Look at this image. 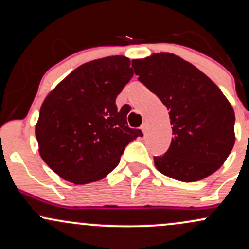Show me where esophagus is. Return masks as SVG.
Here are the masks:
<instances>
[{
    "label": "esophagus",
    "instance_id": "34e87169",
    "mask_svg": "<svg viewBox=\"0 0 249 249\" xmlns=\"http://www.w3.org/2000/svg\"><path fill=\"white\" fill-rule=\"evenodd\" d=\"M141 130L142 131V132H144V134H145V133H146V130H147V125H146V124H145V123H144V124H142V126H141Z\"/></svg>",
    "mask_w": 249,
    "mask_h": 249
}]
</instances>
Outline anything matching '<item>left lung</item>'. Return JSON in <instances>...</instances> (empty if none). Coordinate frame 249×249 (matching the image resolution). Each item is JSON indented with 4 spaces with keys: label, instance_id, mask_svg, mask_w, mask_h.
<instances>
[{
    "label": "left lung",
    "instance_id": "left-lung-1",
    "mask_svg": "<svg viewBox=\"0 0 249 249\" xmlns=\"http://www.w3.org/2000/svg\"><path fill=\"white\" fill-rule=\"evenodd\" d=\"M134 73L170 111L173 138L167 152L154 157L159 172L184 182L219 170L235 142V115L215 83L179 56L153 53L132 61Z\"/></svg>",
    "mask_w": 249,
    "mask_h": 249
}]
</instances>
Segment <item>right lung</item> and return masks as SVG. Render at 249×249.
Returning a JSON list of instances; mask_svg holds the SVG:
<instances>
[{
	"instance_id": "obj_1",
	"label": "right lung",
	"mask_w": 249,
	"mask_h": 249,
	"mask_svg": "<svg viewBox=\"0 0 249 249\" xmlns=\"http://www.w3.org/2000/svg\"><path fill=\"white\" fill-rule=\"evenodd\" d=\"M133 76L125 56L95 59L65 77L43 102L35 133L42 159L76 185L97 181L119 164L128 142L142 137L130 128L128 111L116 98Z\"/></svg>"
}]
</instances>
